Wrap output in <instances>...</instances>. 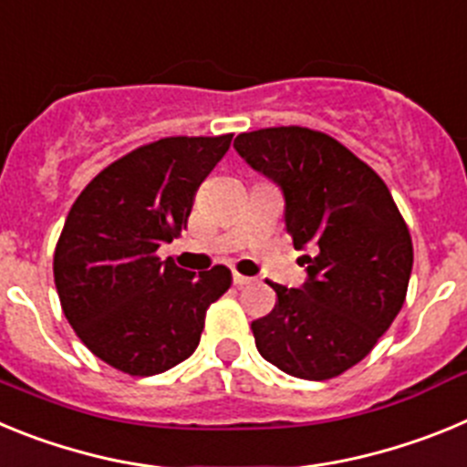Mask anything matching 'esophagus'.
Listing matches in <instances>:
<instances>
[{
    "mask_svg": "<svg viewBox=\"0 0 467 467\" xmlns=\"http://www.w3.org/2000/svg\"><path fill=\"white\" fill-rule=\"evenodd\" d=\"M253 283V278H247V275H241V274H234V285L236 287H245V285Z\"/></svg>",
    "mask_w": 467,
    "mask_h": 467,
    "instance_id": "34e87169",
    "label": "esophagus"
}]
</instances>
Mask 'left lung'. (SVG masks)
Segmentation results:
<instances>
[{
    "mask_svg": "<svg viewBox=\"0 0 467 467\" xmlns=\"http://www.w3.org/2000/svg\"><path fill=\"white\" fill-rule=\"evenodd\" d=\"M285 196V229L304 257L301 290L266 283L275 306L253 323L257 350L285 374L325 381L369 356L407 296L414 247L386 182L339 140L304 126L234 142Z\"/></svg>",
    "mask_w": 467,
    "mask_h": 467,
    "instance_id": "left-lung-1",
    "label": "left lung"
}]
</instances>
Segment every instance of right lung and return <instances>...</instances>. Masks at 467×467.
I'll list each match as a JSON object with an SVG mask.
<instances>
[{"instance_id":"add662e5","label":"right lung","mask_w":467,"mask_h":467,"mask_svg":"<svg viewBox=\"0 0 467 467\" xmlns=\"http://www.w3.org/2000/svg\"><path fill=\"white\" fill-rule=\"evenodd\" d=\"M234 135L161 138L100 171L69 208L53 254L65 317L86 348L130 377L187 360L210 304L231 287L222 264L203 274L156 250L187 229L193 196Z\"/></svg>"}]
</instances>
